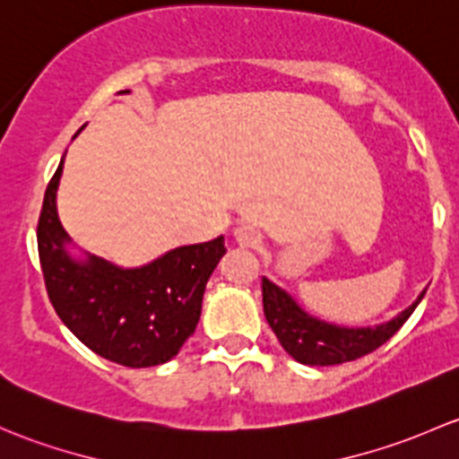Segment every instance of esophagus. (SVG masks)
I'll list each match as a JSON object with an SVG mask.
<instances>
[{
    "label": "esophagus",
    "mask_w": 459,
    "mask_h": 459,
    "mask_svg": "<svg viewBox=\"0 0 459 459\" xmlns=\"http://www.w3.org/2000/svg\"><path fill=\"white\" fill-rule=\"evenodd\" d=\"M234 240L240 247H256L261 243V231L254 228V225L243 223L234 230Z\"/></svg>",
    "instance_id": "esophagus-1"
}]
</instances>
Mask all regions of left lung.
I'll return each instance as SVG.
<instances>
[{
	"label": "left lung",
	"mask_w": 459,
	"mask_h": 459,
	"mask_svg": "<svg viewBox=\"0 0 459 459\" xmlns=\"http://www.w3.org/2000/svg\"><path fill=\"white\" fill-rule=\"evenodd\" d=\"M427 290L391 320L367 327H349L309 314L294 296L263 276V311L278 342L300 365L332 367L376 351L409 320Z\"/></svg>",
	"instance_id": "obj_1"
}]
</instances>
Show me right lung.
I'll return each instance as SVG.
<instances>
[{"label": "right lung", "mask_w": 459, "mask_h": 459, "mask_svg": "<svg viewBox=\"0 0 459 459\" xmlns=\"http://www.w3.org/2000/svg\"><path fill=\"white\" fill-rule=\"evenodd\" d=\"M64 159L46 187L37 228L41 272L56 316L88 349L117 365L143 369L172 360L195 333L207 281L228 252L225 236L178 245L139 267L83 252L56 212Z\"/></svg>", "instance_id": "right-lung-1"}]
</instances>
